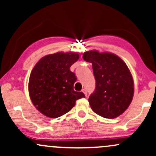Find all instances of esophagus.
I'll use <instances>...</instances> for the list:
<instances>
[{
    "label": "esophagus",
    "mask_w": 156,
    "mask_h": 156,
    "mask_svg": "<svg viewBox=\"0 0 156 156\" xmlns=\"http://www.w3.org/2000/svg\"><path fill=\"white\" fill-rule=\"evenodd\" d=\"M82 92H83L84 93V94H85L86 97L87 96V89H82Z\"/></svg>",
    "instance_id": "obj_1"
}]
</instances>
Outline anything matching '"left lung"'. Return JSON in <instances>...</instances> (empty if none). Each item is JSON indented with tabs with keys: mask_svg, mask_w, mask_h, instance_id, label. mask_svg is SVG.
Returning a JSON list of instances; mask_svg holds the SVG:
<instances>
[{
	"mask_svg": "<svg viewBox=\"0 0 156 156\" xmlns=\"http://www.w3.org/2000/svg\"><path fill=\"white\" fill-rule=\"evenodd\" d=\"M83 58L92 64L96 80L94 92L89 102L93 112L114 119L128 108L134 93L133 79L126 64L112 53L85 52Z\"/></svg>",
	"mask_w": 156,
	"mask_h": 156,
	"instance_id": "obj_1",
	"label": "left lung"
}]
</instances>
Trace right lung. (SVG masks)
I'll list each match as a JSON object with an SVG mask.
<instances>
[{
  "label": "right lung",
  "instance_id": "add662e5",
  "mask_svg": "<svg viewBox=\"0 0 156 156\" xmlns=\"http://www.w3.org/2000/svg\"><path fill=\"white\" fill-rule=\"evenodd\" d=\"M79 58L77 53L58 52L42 57L32 69L28 91L36 108L50 118L64 115L85 98L81 92L74 91L77 78L70 67Z\"/></svg>",
  "mask_w": 156,
  "mask_h": 156
}]
</instances>
